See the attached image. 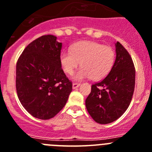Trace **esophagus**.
<instances>
[{"instance_id": "obj_1", "label": "esophagus", "mask_w": 152, "mask_h": 152, "mask_svg": "<svg viewBox=\"0 0 152 152\" xmlns=\"http://www.w3.org/2000/svg\"><path fill=\"white\" fill-rule=\"evenodd\" d=\"M80 86V83H75L72 84V89H77L78 87Z\"/></svg>"}]
</instances>
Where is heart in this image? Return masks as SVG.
Here are the masks:
<instances>
[{"instance_id": "b5f03b06", "label": "heart", "mask_w": 152, "mask_h": 152, "mask_svg": "<svg viewBox=\"0 0 152 152\" xmlns=\"http://www.w3.org/2000/svg\"><path fill=\"white\" fill-rule=\"evenodd\" d=\"M114 61L113 49L93 41L78 42L72 46L71 52L63 51L60 55V65L67 74H72L80 63L82 67L72 76L75 80H102L109 74Z\"/></svg>"}]
</instances>
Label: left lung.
I'll use <instances>...</instances> for the list:
<instances>
[{"instance_id": "obj_1", "label": "left lung", "mask_w": 152, "mask_h": 152, "mask_svg": "<svg viewBox=\"0 0 152 152\" xmlns=\"http://www.w3.org/2000/svg\"><path fill=\"white\" fill-rule=\"evenodd\" d=\"M116 57L108 76L92 85L86 99V107L93 120L109 124L123 115L132 98L135 84V69L129 52L116 42Z\"/></svg>"}]
</instances>
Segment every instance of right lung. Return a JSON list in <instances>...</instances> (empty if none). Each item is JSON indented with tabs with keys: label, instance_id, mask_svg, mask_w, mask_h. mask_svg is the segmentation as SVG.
<instances>
[{
	"label": "right lung",
	"instance_id": "1",
	"mask_svg": "<svg viewBox=\"0 0 152 152\" xmlns=\"http://www.w3.org/2000/svg\"><path fill=\"white\" fill-rule=\"evenodd\" d=\"M62 43L53 35H44L30 43L16 66L18 99L34 117L47 120L56 115L66 103L72 83L60 63Z\"/></svg>",
	"mask_w": 152,
	"mask_h": 152
}]
</instances>
